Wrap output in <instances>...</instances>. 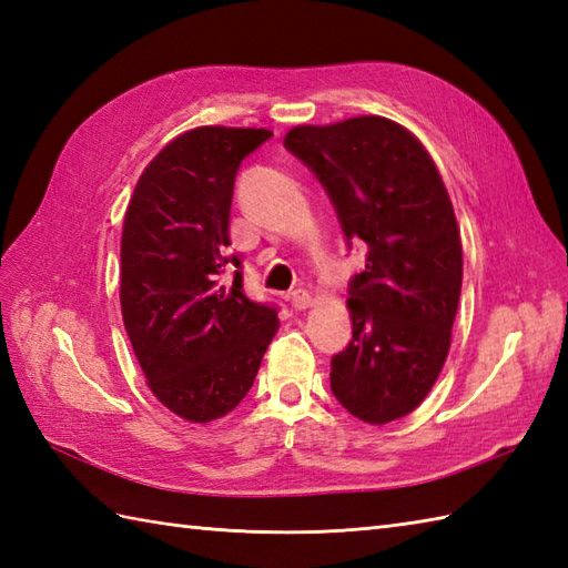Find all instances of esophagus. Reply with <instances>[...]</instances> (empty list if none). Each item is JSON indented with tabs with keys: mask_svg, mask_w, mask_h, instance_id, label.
I'll use <instances>...</instances> for the list:
<instances>
[{
	"mask_svg": "<svg viewBox=\"0 0 568 568\" xmlns=\"http://www.w3.org/2000/svg\"><path fill=\"white\" fill-rule=\"evenodd\" d=\"M291 303H293L295 310H307L312 305V295L307 291H303V287H300V291L291 293Z\"/></svg>",
	"mask_w": 568,
	"mask_h": 568,
	"instance_id": "34e87169",
	"label": "esophagus"
}]
</instances>
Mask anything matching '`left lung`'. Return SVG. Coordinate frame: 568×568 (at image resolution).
Here are the masks:
<instances>
[{
    "label": "left lung",
    "instance_id": "obj_1",
    "mask_svg": "<svg viewBox=\"0 0 568 568\" xmlns=\"http://www.w3.org/2000/svg\"><path fill=\"white\" fill-rule=\"evenodd\" d=\"M283 143L327 190L348 244L368 248L348 287L354 336L332 358V393L368 425L405 417L439 378L462 295L449 192L417 136L385 116L295 126Z\"/></svg>",
    "mask_w": 568,
    "mask_h": 568
}]
</instances>
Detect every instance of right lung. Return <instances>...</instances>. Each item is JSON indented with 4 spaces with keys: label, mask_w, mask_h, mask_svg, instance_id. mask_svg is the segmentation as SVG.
Returning <instances> with one entry per match:
<instances>
[{
    "label": "right lung",
    "mask_w": 568,
    "mask_h": 568,
    "mask_svg": "<svg viewBox=\"0 0 568 568\" xmlns=\"http://www.w3.org/2000/svg\"><path fill=\"white\" fill-rule=\"evenodd\" d=\"M268 129L197 126L141 173L122 232V317L159 400L187 422L232 413L277 332V310L222 285L229 212L241 161Z\"/></svg>",
    "instance_id": "1"
}]
</instances>
